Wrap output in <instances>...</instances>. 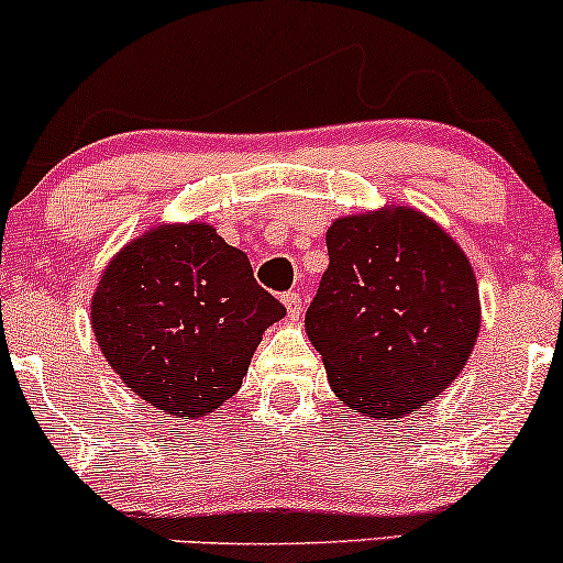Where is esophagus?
I'll return each mask as SVG.
<instances>
[{
  "instance_id": "34e87169",
  "label": "esophagus",
  "mask_w": 563,
  "mask_h": 563,
  "mask_svg": "<svg viewBox=\"0 0 563 563\" xmlns=\"http://www.w3.org/2000/svg\"><path fill=\"white\" fill-rule=\"evenodd\" d=\"M283 307H286V318L296 320L301 314V296L299 294H286V296H283Z\"/></svg>"
}]
</instances>
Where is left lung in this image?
I'll return each mask as SVG.
<instances>
[{"instance_id":"8db88e82","label":"left lung","mask_w":563,"mask_h":563,"mask_svg":"<svg viewBox=\"0 0 563 563\" xmlns=\"http://www.w3.org/2000/svg\"><path fill=\"white\" fill-rule=\"evenodd\" d=\"M303 328L346 410L399 421L461 376L482 328L466 251L412 206L333 219Z\"/></svg>"}]
</instances>
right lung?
I'll list each match as a JSON object with an SVG mask.
<instances>
[{
	"label": "right lung",
	"instance_id": "obj_1",
	"mask_svg": "<svg viewBox=\"0 0 563 563\" xmlns=\"http://www.w3.org/2000/svg\"><path fill=\"white\" fill-rule=\"evenodd\" d=\"M102 357L166 416L203 418L241 389L262 333L286 314L249 256L209 222H166L129 241L89 303Z\"/></svg>",
	"mask_w": 563,
	"mask_h": 563
}]
</instances>
